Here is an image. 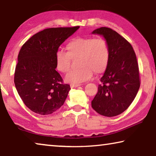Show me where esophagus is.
<instances>
[{
  "mask_svg": "<svg viewBox=\"0 0 156 156\" xmlns=\"http://www.w3.org/2000/svg\"><path fill=\"white\" fill-rule=\"evenodd\" d=\"M80 85V84H70V87L71 88H76V87H78Z\"/></svg>",
  "mask_w": 156,
  "mask_h": 156,
  "instance_id": "1",
  "label": "esophagus"
}]
</instances>
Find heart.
<instances>
[{"label":"heart","mask_w":156,"mask_h":156,"mask_svg":"<svg viewBox=\"0 0 156 156\" xmlns=\"http://www.w3.org/2000/svg\"><path fill=\"white\" fill-rule=\"evenodd\" d=\"M66 52L56 54L58 71L66 73L71 68L72 60H77L78 69L70 72L66 80L72 84L88 80L93 76L104 73L110 61V49L107 41L103 38L77 37L69 41L65 46Z\"/></svg>","instance_id":"obj_1"}]
</instances>
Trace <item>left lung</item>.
I'll return each mask as SVG.
<instances>
[{
	"instance_id": "8db88e82",
	"label": "left lung",
	"mask_w": 156,
	"mask_h": 156,
	"mask_svg": "<svg viewBox=\"0 0 156 156\" xmlns=\"http://www.w3.org/2000/svg\"><path fill=\"white\" fill-rule=\"evenodd\" d=\"M102 35L110 49V61L101 84L91 101V107L100 115L113 117L130 106L140 85L138 63L133 47L111 28L103 27L93 31Z\"/></svg>"
}]
</instances>
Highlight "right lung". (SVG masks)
Listing matches in <instances>:
<instances>
[{"label":"right lung","mask_w":156,"mask_h":156,"mask_svg":"<svg viewBox=\"0 0 156 156\" xmlns=\"http://www.w3.org/2000/svg\"><path fill=\"white\" fill-rule=\"evenodd\" d=\"M79 27L45 29L21 47L14 84L24 104L32 112L49 115L64 104L71 88L56 72V54L60 44Z\"/></svg>","instance_id":"obj_1"}]
</instances>
